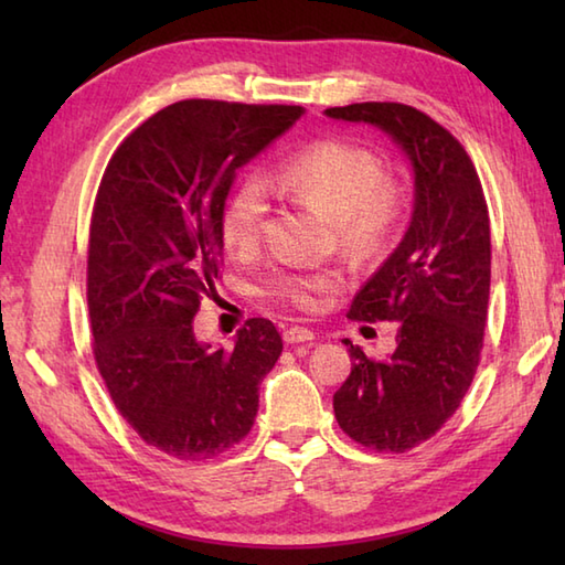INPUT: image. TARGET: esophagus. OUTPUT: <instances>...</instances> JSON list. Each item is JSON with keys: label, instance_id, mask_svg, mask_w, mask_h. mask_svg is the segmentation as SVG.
<instances>
[{"label": "esophagus", "instance_id": "esophagus-1", "mask_svg": "<svg viewBox=\"0 0 565 565\" xmlns=\"http://www.w3.org/2000/svg\"><path fill=\"white\" fill-rule=\"evenodd\" d=\"M284 340L289 342V344H301V342H310V340H316V334H313V330L294 326V328H286V332H284Z\"/></svg>", "mask_w": 565, "mask_h": 565}]
</instances>
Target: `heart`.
Returning <instances> with one entry per match:
<instances>
[{
	"mask_svg": "<svg viewBox=\"0 0 565 565\" xmlns=\"http://www.w3.org/2000/svg\"><path fill=\"white\" fill-rule=\"evenodd\" d=\"M267 186L326 215L338 227L342 243L359 255L376 252L395 223V196L383 184L379 160L342 140H322L296 152L267 177ZM267 211L269 203L259 184L239 186L221 215L225 245L235 252L255 249ZM340 284L338 271L279 274L271 279V291L298 308L313 310Z\"/></svg>",
	"mask_w": 565,
	"mask_h": 565,
	"instance_id": "1",
	"label": "heart"
}]
</instances>
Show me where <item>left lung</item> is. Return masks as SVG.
Masks as SVG:
<instances>
[{
    "label": "left lung",
    "instance_id": "1",
    "mask_svg": "<svg viewBox=\"0 0 565 565\" xmlns=\"http://www.w3.org/2000/svg\"><path fill=\"white\" fill-rule=\"evenodd\" d=\"M366 124L403 150L413 215L403 239L354 296L356 320H398L395 352L369 359L350 344L352 374L334 393L340 427L376 451L417 447L461 405L483 350L490 294V221L481 179L461 142L405 104L326 109Z\"/></svg>",
    "mask_w": 565,
    "mask_h": 565
}]
</instances>
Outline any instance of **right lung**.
<instances>
[{
  "mask_svg": "<svg viewBox=\"0 0 565 565\" xmlns=\"http://www.w3.org/2000/svg\"><path fill=\"white\" fill-rule=\"evenodd\" d=\"M303 114L177 102L136 128L104 172L87 262L94 359L116 411L174 459H211L243 439L284 350L264 318L247 320L231 350H213L196 340L194 316L221 276L237 170Z\"/></svg>",
  "mask_w": 565,
  "mask_h": 565,
  "instance_id": "obj_1",
  "label": "right lung"
}]
</instances>
